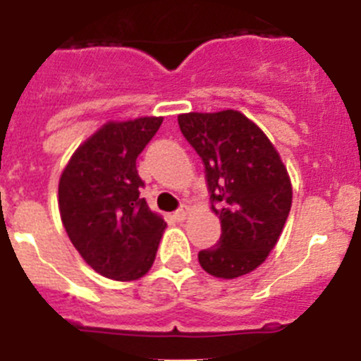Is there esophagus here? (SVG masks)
<instances>
[{
  "instance_id": "34e87169",
  "label": "esophagus",
  "mask_w": 361,
  "mask_h": 361,
  "mask_svg": "<svg viewBox=\"0 0 361 361\" xmlns=\"http://www.w3.org/2000/svg\"><path fill=\"white\" fill-rule=\"evenodd\" d=\"M190 213H191L190 206L183 204V206H180V208H178L177 212H175V219H177V220H186L188 216H190Z\"/></svg>"
}]
</instances>
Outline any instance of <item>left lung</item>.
<instances>
[{
    "instance_id": "left-lung-1",
    "label": "left lung",
    "mask_w": 361,
    "mask_h": 361,
    "mask_svg": "<svg viewBox=\"0 0 361 361\" xmlns=\"http://www.w3.org/2000/svg\"><path fill=\"white\" fill-rule=\"evenodd\" d=\"M178 126L206 166L222 235L199 262L215 279L250 275L266 262L293 202V184L266 133L238 110L190 111Z\"/></svg>"
}]
</instances>
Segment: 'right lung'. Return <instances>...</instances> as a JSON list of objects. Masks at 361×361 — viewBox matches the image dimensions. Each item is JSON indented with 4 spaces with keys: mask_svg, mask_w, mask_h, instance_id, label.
Wrapping results in <instances>:
<instances>
[{
    "mask_svg": "<svg viewBox=\"0 0 361 361\" xmlns=\"http://www.w3.org/2000/svg\"><path fill=\"white\" fill-rule=\"evenodd\" d=\"M162 124L146 116L108 121L72 153L59 177L70 242L95 273L132 282L153 266L166 222L139 197L135 161Z\"/></svg>",
    "mask_w": 361,
    "mask_h": 361,
    "instance_id": "add662e5",
    "label": "right lung"
}]
</instances>
